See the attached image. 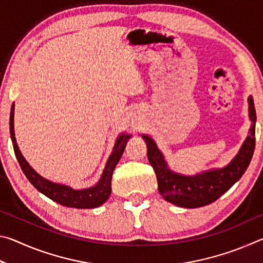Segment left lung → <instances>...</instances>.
<instances>
[{"instance_id": "left-lung-1", "label": "left lung", "mask_w": 263, "mask_h": 263, "mask_svg": "<svg viewBox=\"0 0 263 263\" xmlns=\"http://www.w3.org/2000/svg\"><path fill=\"white\" fill-rule=\"evenodd\" d=\"M248 116L252 125L249 135L238 154L228 166L212 168L196 175H183L172 171L155 141L147 135L142 139L147 145V158L158 179V189L167 202L181 208H199L217 201L246 172L255 148L256 112L254 101L248 96Z\"/></svg>"}]
</instances>
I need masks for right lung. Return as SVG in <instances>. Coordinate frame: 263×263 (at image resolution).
I'll use <instances>...</instances> for the list:
<instances>
[{"label": "right lung", "instance_id": "obj_1", "mask_svg": "<svg viewBox=\"0 0 263 263\" xmlns=\"http://www.w3.org/2000/svg\"><path fill=\"white\" fill-rule=\"evenodd\" d=\"M14 112H15V103L11 105L10 111V121H9V126H10V137L14 146L15 155L18 160L22 171L28 177L30 183L32 184L39 193L47 196L52 201L61 204L64 206L75 208V209H94L101 206L102 204L106 202L111 194V179H112L114 169L116 164L121 160L122 155L125 149L128 139L131 135L122 133L118 136L116 144L114 146L112 152L106 161L104 171L102 173L100 181L95 185L86 189H73L69 185L55 183L50 180L45 179L42 175H39L34 169L30 166L29 162L26 161L25 158L22 155L18 145H17L15 138V128H14Z\"/></svg>", "mask_w": 263, "mask_h": 263}]
</instances>
